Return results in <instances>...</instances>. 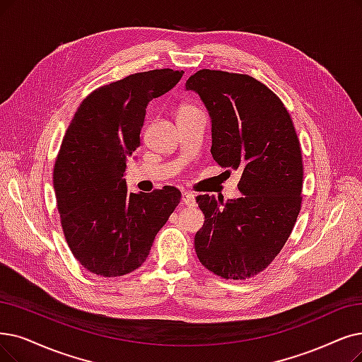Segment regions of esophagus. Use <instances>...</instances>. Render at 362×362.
I'll return each instance as SVG.
<instances>
[{"label":"esophagus","mask_w":362,"mask_h":362,"mask_svg":"<svg viewBox=\"0 0 362 362\" xmlns=\"http://www.w3.org/2000/svg\"><path fill=\"white\" fill-rule=\"evenodd\" d=\"M182 204H184V205H187V206H194V204H196V197H194V194H193V193H190V192H185V193H182Z\"/></svg>","instance_id":"34e87169"}]
</instances>
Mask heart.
<instances>
[{"label":"heart","instance_id":"1","mask_svg":"<svg viewBox=\"0 0 362 362\" xmlns=\"http://www.w3.org/2000/svg\"><path fill=\"white\" fill-rule=\"evenodd\" d=\"M190 110H194V107H190V105H182V107L180 108V111H178V112H184V111H190Z\"/></svg>","mask_w":362,"mask_h":362}]
</instances>
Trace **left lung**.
<instances>
[{"label": "left lung", "mask_w": 362, "mask_h": 362, "mask_svg": "<svg viewBox=\"0 0 362 362\" xmlns=\"http://www.w3.org/2000/svg\"><path fill=\"white\" fill-rule=\"evenodd\" d=\"M185 90L196 92L209 111L214 160L242 172L243 196L196 197L205 215L194 236L197 258L224 279L251 278L281 252L301 208L303 160L291 115L247 74L200 69Z\"/></svg>", "instance_id": "obj_1"}]
</instances>
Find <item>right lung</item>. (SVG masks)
I'll return each mask as SVG.
<instances>
[{"instance_id": "obj_1", "label": "right lung", "mask_w": 362, "mask_h": 362, "mask_svg": "<svg viewBox=\"0 0 362 362\" xmlns=\"http://www.w3.org/2000/svg\"><path fill=\"white\" fill-rule=\"evenodd\" d=\"M184 71L153 69L93 90L80 104L57 154L53 185L68 247L99 276H123L146 262L156 235L181 200L172 185L127 193L126 162L141 146L150 100Z\"/></svg>"}]
</instances>
